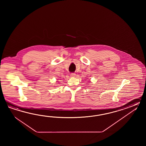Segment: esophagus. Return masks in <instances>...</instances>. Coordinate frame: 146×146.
Returning a JSON list of instances; mask_svg holds the SVG:
<instances>
[{"mask_svg":"<svg viewBox=\"0 0 146 146\" xmlns=\"http://www.w3.org/2000/svg\"><path fill=\"white\" fill-rule=\"evenodd\" d=\"M70 76L72 77H74L76 76V74H75V73H72L71 74H70Z\"/></svg>","mask_w":146,"mask_h":146,"instance_id":"34e87169","label":"esophagus"}]
</instances>
